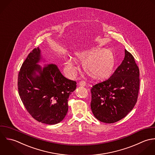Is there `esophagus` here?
Listing matches in <instances>:
<instances>
[{
	"label": "esophagus",
	"mask_w": 155,
	"mask_h": 155,
	"mask_svg": "<svg viewBox=\"0 0 155 155\" xmlns=\"http://www.w3.org/2000/svg\"><path fill=\"white\" fill-rule=\"evenodd\" d=\"M79 84H80V86H86V83L84 81L81 80V81H80Z\"/></svg>",
	"instance_id": "esophagus-1"
}]
</instances>
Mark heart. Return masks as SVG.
<instances>
[{"label": "heart", "mask_w": 155, "mask_h": 155, "mask_svg": "<svg viewBox=\"0 0 155 155\" xmlns=\"http://www.w3.org/2000/svg\"><path fill=\"white\" fill-rule=\"evenodd\" d=\"M75 59L83 62L84 71L93 80H101L109 76L115 63L114 53L110 49L93 48L78 51L75 53ZM65 68L73 70L75 62L70 59L66 62Z\"/></svg>", "instance_id": "b5f03b06"}]
</instances>
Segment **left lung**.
<instances>
[{
    "mask_svg": "<svg viewBox=\"0 0 155 155\" xmlns=\"http://www.w3.org/2000/svg\"><path fill=\"white\" fill-rule=\"evenodd\" d=\"M122 63L107 80L91 89V107L99 121L113 124L122 119L137 103L140 71L134 56L126 50Z\"/></svg>",
    "mask_w": 155,
    "mask_h": 155,
    "instance_id": "obj_1",
    "label": "left lung"
}]
</instances>
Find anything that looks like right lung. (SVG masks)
Instances as JSON below:
<instances>
[{
    "label": "right lung",
    "instance_id": "add662e5",
    "mask_svg": "<svg viewBox=\"0 0 155 155\" xmlns=\"http://www.w3.org/2000/svg\"><path fill=\"white\" fill-rule=\"evenodd\" d=\"M41 59L38 47L22 64L18 77V93L34 119L54 124L61 122L66 115L68 98L75 90L77 83L64 77L56 64H48L42 69L37 64Z\"/></svg>",
    "mask_w": 155,
    "mask_h": 155
}]
</instances>
